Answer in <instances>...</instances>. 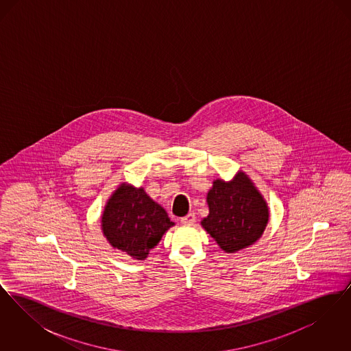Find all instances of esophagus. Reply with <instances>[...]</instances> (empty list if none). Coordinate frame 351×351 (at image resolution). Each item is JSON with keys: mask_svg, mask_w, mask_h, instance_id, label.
Listing matches in <instances>:
<instances>
[{"mask_svg": "<svg viewBox=\"0 0 351 351\" xmlns=\"http://www.w3.org/2000/svg\"><path fill=\"white\" fill-rule=\"evenodd\" d=\"M180 221H182V223H184V225H193L196 222V216L193 213H188Z\"/></svg>", "mask_w": 351, "mask_h": 351, "instance_id": "obj_1", "label": "esophagus"}]
</instances>
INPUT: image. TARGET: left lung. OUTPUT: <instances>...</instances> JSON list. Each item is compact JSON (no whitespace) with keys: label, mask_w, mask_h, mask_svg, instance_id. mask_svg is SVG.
<instances>
[{"label":"left lung","mask_w":351,"mask_h":351,"mask_svg":"<svg viewBox=\"0 0 351 351\" xmlns=\"http://www.w3.org/2000/svg\"><path fill=\"white\" fill-rule=\"evenodd\" d=\"M206 202L209 215L201 221V226L225 252L232 254L254 245L267 226V202L242 171L232 182L215 180Z\"/></svg>","instance_id":"1"}]
</instances>
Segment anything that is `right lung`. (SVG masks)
I'll return each instance as SVG.
<instances>
[{
	"mask_svg": "<svg viewBox=\"0 0 351 351\" xmlns=\"http://www.w3.org/2000/svg\"><path fill=\"white\" fill-rule=\"evenodd\" d=\"M173 225L167 212L142 186L126 183L113 192L101 217V229L109 243L138 261H145Z\"/></svg>",
	"mask_w": 351,
	"mask_h": 351,
	"instance_id": "add662e5",
	"label": "right lung"
}]
</instances>
